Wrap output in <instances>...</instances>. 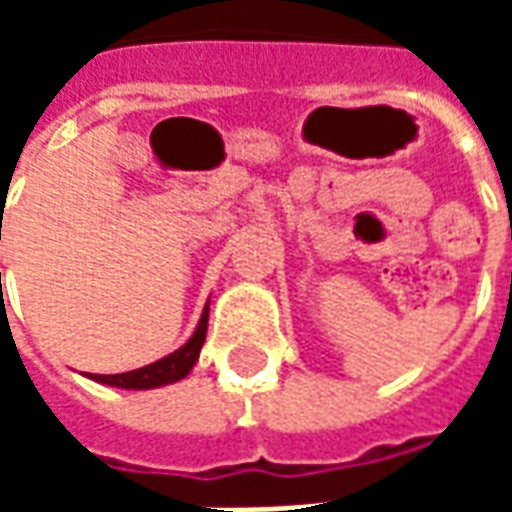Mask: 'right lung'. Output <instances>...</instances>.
<instances>
[{"mask_svg":"<svg viewBox=\"0 0 512 512\" xmlns=\"http://www.w3.org/2000/svg\"><path fill=\"white\" fill-rule=\"evenodd\" d=\"M205 332H208V307L202 310V318L197 323V332L191 334V340L183 348H178L175 354L158 359L153 365L139 367V370H131V373H117V376H95L90 373L93 381H101V384L120 386V389H153V386L172 384V381H180V378L189 376V370L194 367V362L200 359V348L205 343Z\"/></svg>","mask_w":512,"mask_h":512,"instance_id":"obj_1","label":"right lung"}]
</instances>
